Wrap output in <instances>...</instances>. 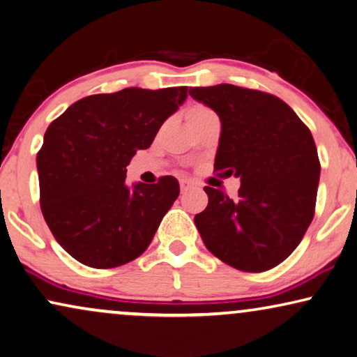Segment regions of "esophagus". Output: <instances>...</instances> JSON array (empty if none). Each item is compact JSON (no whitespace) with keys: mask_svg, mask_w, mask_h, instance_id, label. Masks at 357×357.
Wrapping results in <instances>:
<instances>
[{"mask_svg":"<svg viewBox=\"0 0 357 357\" xmlns=\"http://www.w3.org/2000/svg\"><path fill=\"white\" fill-rule=\"evenodd\" d=\"M179 185H181V192H188V190L190 189V188H194V183H190V181H188V179H183L179 183Z\"/></svg>","mask_w":357,"mask_h":357,"instance_id":"34e87169","label":"esophagus"}]
</instances>
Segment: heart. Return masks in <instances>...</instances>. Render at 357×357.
I'll return each instance as SVG.
<instances>
[{"label":"heart","instance_id":"obj_1","mask_svg":"<svg viewBox=\"0 0 357 357\" xmlns=\"http://www.w3.org/2000/svg\"><path fill=\"white\" fill-rule=\"evenodd\" d=\"M212 113H213L212 109L205 107V105H192V107H189L188 112H185V118H188V121L190 123V121H197V119Z\"/></svg>","mask_w":357,"mask_h":357}]
</instances>
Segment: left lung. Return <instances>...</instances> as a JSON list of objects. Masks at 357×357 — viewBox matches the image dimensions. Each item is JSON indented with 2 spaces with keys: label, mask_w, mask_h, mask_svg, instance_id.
Listing matches in <instances>:
<instances>
[{
  "label": "left lung",
  "mask_w": 357,
  "mask_h": 357,
  "mask_svg": "<svg viewBox=\"0 0 357 357\" xmlns=\"http://www.w3.org/2000/svg\"><path fill=\"white\" fill-rule=\"evenodd\" d=\"M189 95L222 121L215 172L241 178L236 197L205 185L208 205L194 217L200 238L243 272L277 267L314 218L320 162L312 134L283 100L260 90L218 84Z\"/></svg>",
  "instance_id": "left-lung-1"
}]
</instances>
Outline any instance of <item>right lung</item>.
<instances>
[{
	"label": "right lung",
	"mask_w": 357,
	"mask_h": 357,
	"mask_svg": "<svg viewBox=\"0 0 357 357\" xmlns=\"http://www.w3.org/2000/svg\"><path fill=\"white\" fill-rule=\"evenodd\" d=\"M185 97L188 87L90 95L48 126L37 153L40 207L54 239L80 264L119 267L152 243L178 199V179L129 188L126 167Z\"/></svg>",
	"instance_id": "add662e5"
}]
</instances>
